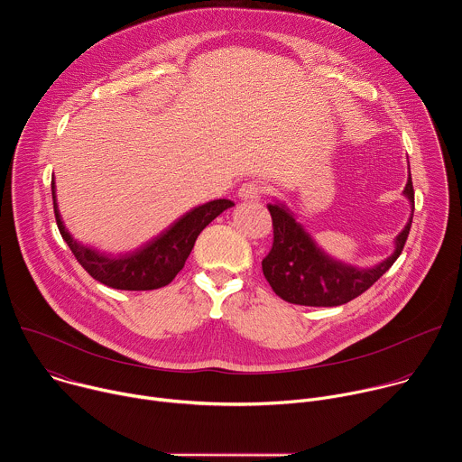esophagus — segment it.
I'll list each match as a JSON object with an SVG mask.
<instances>
[{
    "label": "esophagus",
    "mask_w": 462,
    "mask_h": 462,
    "mask_svg": "<svg viewBox=\"0 0 462 462\" xmlns=\"http://www.w3.org/2000/svg\"><path fill=\"white\" fill-rule=\"evenodd\" d=\"M263 193H265V188H263L261 182L248 180L239 188V199H243V201H259Z\"/></svg>",
    "instance_id": "1"
}]
</instances>
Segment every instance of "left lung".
<instances>
[{"mask_svg":"<svg viewBox=\"0 0 462 462\" xmlns=\"http://www.w3.org/2000/svg\"><path fill=\"white\" fill-rule=\"evenodd\" d=\"M404 193L415 210L411 173L408 177ZM413 210L408 225L394 239V252L373 269H356L328 257L323 250H319L312 237L300 223H296L294 216L283 205H269L274 243L267 257L261 261L263 274H265L273 291L289 303L307 307L344 305L365 292L397 261L410 236Z\"/></svg>","mask_w":462,"mask_h":462,"instance_id":"left-lung-1","label":"left lung"}]
</instances>
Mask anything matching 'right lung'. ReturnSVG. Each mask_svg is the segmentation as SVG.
<instances>
[{
  "mask_svg": "<svg viewBox=\"0 0 462 462\" xmlns=\"http://www.w3.org/2000/svg\"><path fill=\"white\" fill-rule=\"evenodd\" d=\"M52 205L58 230L69 245L77 261L97 282L118 291H153L166 287L184 267V263L199 236L219 214L234 207L230 199H216L197 207L175 221L166 232L125 255H107L80 245L65 230L56 207L54 179L51 180Z\"/></svg>",
  "mask_w": 462,
  "mask_h": 462,
  "instance_id": "right-lung-1",
  "label": "right lung"
}]
</instances>
